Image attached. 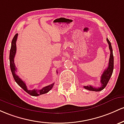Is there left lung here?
Listing matches in <instances>:
<instances>
[{"label":"left lung","mask_w":124,"mask_h":124,"mask_svg":"<svg viewBox=\"0 0 124 124\" xmlns=\"http://www.w3.org/2000/svg\"><path fill=\"white\" fill-rule=\"evenodd\" d=\"M107 41L108 42V45H109V48L110 50V56H109V62H108V67L104 70V73H102V76L101 77V86L100 87H94L91 85H87L84 86V88H85L86 90H90V91H100L102 90L103 89L106 87V85L108 84V81H109V79L112 76V72H113L114 70V56H113V53H112V48L111 46V42L107 38Z\"/></svg>","instance_id":"left-lung-1"}]
</instances>
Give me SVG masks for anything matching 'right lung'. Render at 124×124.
<instances>
[{
  "label": "right lung",
  "mask_w": 124,
  "mask_h": 124,
  "mask_svg": "<svg viewBox=\"0 0 124 124\" xmlns=\"http://www.w3.org/2000/svg\"><path fill=\"white\" fill-rule=\"evenodd\" d=\"M17 36L18 34L17 33V34H15V36H14V37L13 38V40H12V45H11V48L10 50L9 55L10 70L15 81H16V83H17V84L19 85L20 87H22L26 93H27L29 94H30V95H31L32 96H39L40 95H41V94H46V93H47L48 91H50L51 90V88L53 87L54 83H53V84L49 85L46 86V87H43L42 89H40V90L34 89V90H29L27 89V86H26L24 82L16 74V66H15V62H14V58H15V54H16V41H17Z\"/></svg>",
  "instance_id": "add662e5"
}]
</instances>
